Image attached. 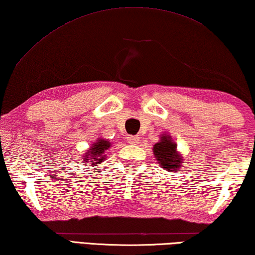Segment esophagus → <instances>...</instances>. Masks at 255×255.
<instances>
[{
	"instance_id": "34e87169",
	"label": "esophagus",
	"mask_w": 255,
	"mask_h": 255,
	"mask_svg": "<svg viewBox=\"0 0 255 255\" xmlns=\"http://www.w3.org/2000/svg\"><path fill=\"white\" fill-rule=\"evenodd\" d=\"M127 140H128V142H130V143H136L137 141H139V137L129 136V137H127Z\"/></svg>"
}]
</instances>
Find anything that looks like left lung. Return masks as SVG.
<instances>
[{"instance_id":"8db88e82","label":"left lung","mask_w":255,"mask_h":255,"mask_svg":"<svg viewBox=\"0 0 255 255\" xmlns=\"http://www.w3.org/2000/svg\"><path fill=\"white\" fill-rule=\"evenodd\" d=\"M159 139L152 147V152L160 168L175 172L184 167L183 154L177 150V143L173 140L172 136L168 133H161Z\"/></svg>"}]
</instances>
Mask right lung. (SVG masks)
Returning <instances> with one entry per match:
<instances>
[{
  "instance_id": "obj_1",
  "label": "right lung",
  "mask_w": 255,
  "mask_h": 255,
  "mask_svg": "<svg viewBox=\"0 0 255 255\" xmlns=\"http://www.w3.org/2000/svg\"><path fill=\"white\" fill-rule=\"evenodd\" d=\"M110 147H112V142L108 139H105V138L100 137L96 141L91 143L89 149L83 152L85 156H82L81 158L85 161V164H89L91 161V166H98L99 164L103 163V161H105V151L108 150Z\"/></svg>"
}]
</instances>
